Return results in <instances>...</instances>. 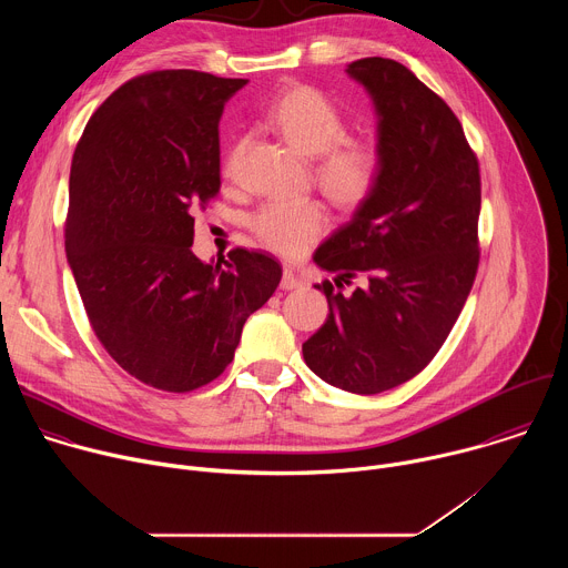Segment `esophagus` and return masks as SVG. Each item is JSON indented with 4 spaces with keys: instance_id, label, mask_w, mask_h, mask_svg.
<instances>
[{
    "instance_id": "34e87169",
    "label": "esophagus",
    "mask_w": 568,
    "mask_h": 568,
    "mask_svg": "<svg viewBox=\"0 0 568 568\" xmlns=\"http://www.w3.org/2000/svg\"><path fill=\"white\" fill-rule=\"evenodd\" d=\"M303 285V281L292 272V270H285L283 272V278H281V287L283 290H296V287H301Z\"/></svg>"
}]
</instances>
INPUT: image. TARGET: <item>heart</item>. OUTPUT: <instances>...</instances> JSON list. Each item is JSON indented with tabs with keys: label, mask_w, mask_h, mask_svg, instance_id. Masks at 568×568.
Masks as SVG:
<instances>
[{
	"label": "heart",
	"mask_w": 568,
	"mask_h": 568,
	"mask_svg": "<svg viewBox=\"0 0 568 568\" xmlns=\"http://www.w3.org/2000/svg\"><path fill=\"white\" fill-rule=\"evenodd\" d=\"M267 123L307 156H316V180L333 200L359 204L377 186L382 154L373 141L344 139L346 119L314 88H292L267 110ZM331 226V215L316 200H272L252 217L265 245L296 258Z\"/></svg>",
	"instance_id": "obj_1"
}]
</instances>
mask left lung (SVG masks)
Instances as JSON below:
<instances>
[{
  "label": "left lung",
  "instance_id": "left-lung-1",
  "mask_svg": "<svg viewBox=\"0 0 568 568\" xmlns=\"http://www.w3.org/2000/svg\"><path fill=\"white\" fill-rule=\"evenodd\" d=\"M346 73L371 97L382 173L312 261L337 287L357 274L366 285H314L331 314L303 359L331 386L375 395L418 375L454 328L478 267L480 178L458 119L412 69L362 58Z\"/></svg>",
  "mask_w": 568,
  "mask_h": 568
}]
</instances>
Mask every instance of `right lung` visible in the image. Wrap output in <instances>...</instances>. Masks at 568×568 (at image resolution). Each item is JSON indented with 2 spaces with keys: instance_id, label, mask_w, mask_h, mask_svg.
I'll use <instances>...</instances> for the list:
<instances>
[{
  "instance_id": "1",
  "label": "right lung",
  "mask_w": 568,
  "mask_h": 568,
  "mask_svg": "<svg viewBox=\"0 0 568 568\" xmlns=\"http://www.w3.org/2000/svg\"><path fill=\"white\" fill-rule=\"evenodd\" d=\"M247 83L193 69L139 75L73 152L67 263L105 351L161 390L213 382L283 276L267 254L235 250L222 265L191 252V209L220 189L224 105Z\"/></svg>"
}]
</instances>
